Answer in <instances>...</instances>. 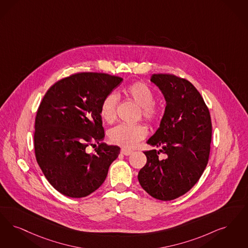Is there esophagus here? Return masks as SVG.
I'll list each match as a JSON object with an SVG mask.
<instances>
[{"label": "esophagus", "mask_w": 248, "mask_h": 248, "mask_svg": "<svg viewBox=\"0 0 248 248\" xmlns=\"http://www.w3.org/2000/svg\"><path fill=\"white\" fill-rule=\"evenodd\" d=\"M121 153H122V154H124V155H125V156H129V155H131V154L133 153V150L124 149V148H123V149H121Z\"/></svg>", "instance_id": "1"}]
</instances>
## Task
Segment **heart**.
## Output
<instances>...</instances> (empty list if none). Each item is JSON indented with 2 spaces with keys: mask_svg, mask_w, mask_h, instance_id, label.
Segmentation results:
<instances>
[{
  "mask_svg": "<svg viewBox=\"0 0 248 248\" xmlns=\"http://www.w3.org/2000/svg\"><path fill=\"white\" fill-rule=\"evenodd\" d=\"M122 92L126 98L139 105L142 117L149 123H157L162 118L164 108L154 102L155 92L148 84L137 81L127 85ZM116 109L117 98L114 94L109 93L100 102L99 115L106 123H112L116 117ZM147 135L148 129L144 124H119L109 130V139L114 145L133 148Z\"/></svg>",
  "mask_w": 248,
  "mask_h": 248,
  "instance_id": "obj_1",
  "label": "heart"
}]
</instances>
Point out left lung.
<instances>
[{
  "mask_svg": "<svg viewBox=\"0 0 248 248\" xmlns=\"http://www.w3.org/2000/svg\"><path fill=\"white\" fill-rule=\"evenodd\" d=\"M166 107L159 128L148 144L160 148L145 151L146 165L139 170V184L152 198L169 201L188 192L208 164L212 124L208 108L188 80L170 74H154ZM161 152L167 155L158 159Z\"/></svg>",
  "mask_w": 248,
  "mask_h": 248,
  "instance_id": "obj_1",
  "label": "left lung"
}]
</instances>
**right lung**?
Wrapping results in <instances>:
<instances>
[{
  "mask_svg": "<svg viewBox=\"0 0 248 248\" xmlns=\"http://www.w3.org/2000/svg\"><path fill=\"white\" fill-rule=\"evenodd\" d=\"M123 78L102 73H78L56 82L41 100L35 119L38 164L50 185L69 198L99 188L120 154L105 137L99 106ZM96 147L89 155L86 148Z\"/></svg>",
  "mask_w": 248,
  "mask_h": 248,
  "instance_id": "obj_1",
  "label": "right lung"
}]
</instances>
